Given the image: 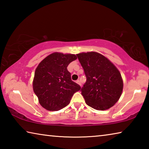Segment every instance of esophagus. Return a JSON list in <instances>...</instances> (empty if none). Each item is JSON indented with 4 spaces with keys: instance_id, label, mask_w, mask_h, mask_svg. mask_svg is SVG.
Masks as SVG:
<instances>
[{
    "instance_id": "34e87169",
    "label": "esophagus",
    "mask_w": 149,
    "mask_h": 149,
    "mask_svg": "<svg viewBox=\"0 0 149 149\" xmlns=\"http://www.w3.org/2000/svg\"><path fill=\"white\" fill-rule=\"evenodd\" d=\"M76 83H77V84H79L81 87V83H80V81H79V79H78V80H77V81H76Z\"/></svg>"
}]
</instances>
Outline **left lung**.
Listing matches in <instances>:
<instances>
[{
    "mask_svg": "<svg viewBox=\"0 0 149 149\" xmlns=\"http://www.w3.org/2000/svg\"><path fill=\"white\" fill-rule=\"evenodd\" d=\"M87 80L81 89L86 104L94 109L104 110L119 100L123 81L116 67L98 52L77 54Z\"/></svg>",
    "mask_w": 149,
    "mask_h": 149,
    "instance_id": "1",
    "label": "left lung"
}]
</instances>
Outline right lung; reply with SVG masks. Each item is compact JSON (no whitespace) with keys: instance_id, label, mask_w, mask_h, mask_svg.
<instances>
[{"instance_id":"right-lung-1","label":"right lung","mask_w":149,"mask_h":149,"mask_svg":"<svg viewBox=\"0 0 149 149\" xmlns=\"http://www.w3.org/2000/svg\"><path fill=\"white\" fill-rule=\"evenodd\" d=\"M77 59L75 54L54 52L39 63L35 70L33 88L42 107L57 111L69 104L81 87L71 79L67 67Z\"/></svg>"}]
</instances>
